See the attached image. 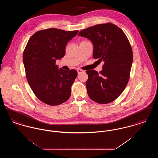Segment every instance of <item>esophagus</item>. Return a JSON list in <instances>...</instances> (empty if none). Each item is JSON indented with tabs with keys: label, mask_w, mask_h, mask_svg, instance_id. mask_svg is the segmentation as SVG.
Wrapping results in <instances>:
<instances>
[{
	"label": "esophagus",
	"mask_w": 158,
	"mask_h": 158,
	"mask_svg": "<svg viewBox=\"0 0 158 158\" xmlns=\"http://www.w3.org/2000/svg\"><path fill=\"white\" fill-rule=\"evenodd\" d=\"M77 72L78 75H79V74H81V73H83L84 71L82 70H81V69H77Z\"/></svg>",
	"instance_id": "esophagus-1"
}]
</instances>
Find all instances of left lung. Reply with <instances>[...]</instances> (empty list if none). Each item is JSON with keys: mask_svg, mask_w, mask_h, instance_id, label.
I'll return each instance as SVG.
<instances>
[{"mask_svg": "<svg viewBox=\"0 0 158 158\" xmlns=\"http://www.w3.org/2000/svg\"><path fill=\"white\" fill-rule=\"evenodd\" d=\"M94 45L93 57L104 61L102 70L86 71V86L89 98L98 104L114 101L127 85L133 62V52L127 36L112 23L98 24L80 31Z\"/></svg>", "mask_w": 158, "mask_h": 158, "instance_id": "left-lung-1", "label": "left lung"}]
</instances>
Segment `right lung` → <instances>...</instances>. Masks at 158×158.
Wrapping results in <instances>:
<instances>
[{
  "instance_id": "obj_1",
  "label": "right lung",
  "mask_w": 158,
  "mask_h": 158,
  "mask_svg": "<svg viewBox=\"0 0 158 158\" xmlns=\"http://www.w3.org/2000/svg\"><path fill=\"white\" fill-rule=\"evenodd\" d=\"M78 32L54 28L38 31L25 48L23 61L27 81L35 96L47 105H60L70 97L77 72L59 69L56 61L64 56L67 43Z\"/></svg>"
}]
</instances>
